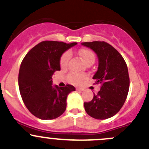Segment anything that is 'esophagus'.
<instances>
[{
  "mask_svg": "<svg viewBox=\"0 0 149 149\" xmlns=\"http://www.w3.org/2000/svg\"><path fill=\"white\" fill-rule=\"evenodd\" d=\"M77 91H84V89L82 88H77Z\"/></svg>",
  "mask_w": 149,
  "mask_h": 149,
  "instance_id": "esophagus-1",
  "label": "esophagus"
}]
</instances>
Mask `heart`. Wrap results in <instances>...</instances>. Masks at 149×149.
Returning a JSON list of instances; mask_svg holds the SVG:
<instances>
[{
  "label": "heart",
  "mask_w": 149,
  "mask_h": 149,
  "mask_svg": "<svg viewBox=\"0 0 149 149\" xmlns=\"http://www.w3.org/2000/svg\"><path fill=\"white\" fill-rule=\"evenodd\" d=\"M78 55L85 64H86L88 62L91 61H94L95 60V56L94 54H93V52L88 49L83 48V49H80L78 51ZM69 58H70V53L69 52H66L65 53H63L60 59L61 66V67H66L67 66ZM85 77H86L84 75H82V74H71L69 76V79L74 83H80L82 80H84Z\"/></svg>",
  "instance_id": "1"
}]
</instances>
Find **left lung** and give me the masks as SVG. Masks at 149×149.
<instances>
[{
  "instance_id": "1",
  "label": "left lung",
  "mask_w": 149,
  "mask_h": 149,
  "mask_svg": "<svg viewBox=\"0 0 149 149\" xmlns=\"http://www.w3.org/2000/svg\"><path fill=\"white\" fill-rule=\"evenodd\" d=\"M98 57V69L93 79L101 83L100 91L93 94L89 102L84 103L86 113L96 119H107L122 107L130 88L128 69L121 55L104 42H83Z\"/></svg>"
}]
</instances>
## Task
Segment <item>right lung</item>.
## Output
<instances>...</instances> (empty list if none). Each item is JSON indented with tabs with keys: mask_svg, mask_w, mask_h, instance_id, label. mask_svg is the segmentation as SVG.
<instances>
[{
	"mask_svg": "<svg viewBox=\"0 0 149 149\" xmlns=\"http://www.w3.org/2000/svg\"><path fill=\"white\" fill-rule=\"evenodd\" d=\"M77 42L45 41L33 47L21 63L18 83L23 102L33 116L51 120L61 116L66 108V98L75 88L52 86V76L61 70L60 59Z\"/></svg>",
	"mask_w": 149,
	"mask_h": 149,
	"instance_id": "obj_1",
	"label": "right lung"
}]
</instances>
